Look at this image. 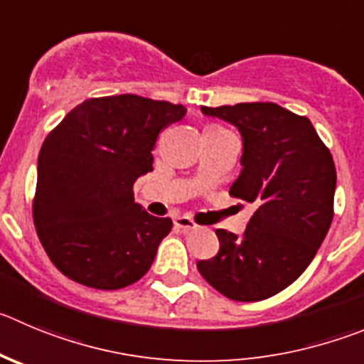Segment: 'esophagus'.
<instances>
[{"instance_id":"34e87169","label":"esophagus","mask_w":364,"mask_h":364,"mask_svg":"<svg viewBox=\"0 0 364 364\" xmlns=\"http://www.w3.org/2000/svg\"><path fill=\"white\" fill-rule=\"evenodd\" d=\"M174 228L181 230V232H192V230H196V223H193V220L190 219V217H186V215L176 217Z\"/></svg>"}]
</instances>
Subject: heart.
I'll return each instance as SVG.
<instances>
[{
  "label": "heart",
  "instance_id": "obj_1",
  "mask_svg": "<svg viewBox=\"0 0 364 364\" xmlns=\"http://www.w3.org/2000/svg\"><path fill=\"white\" fill-rule=\"evenodd\" d=\"M223 131H226V129L220 127V125H215V124H208L205 127V136L206 134H217V132H223Z\"/></svg>",
  "mask_w": 364,
  "mask_h": 364
}]
</instances>
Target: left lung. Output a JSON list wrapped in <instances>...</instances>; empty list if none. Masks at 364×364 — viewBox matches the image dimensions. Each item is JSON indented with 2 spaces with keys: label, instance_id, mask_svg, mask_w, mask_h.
Returning a JSON list of instances; mask_svg holds the SVG:
<instances>
[{
  "label": "left lung",
  "instance_id": "8db88e82",
  "mask_svg": "<svg viewBox=\"0 0 364 364\" xmlns=\"http://www.w3.org/2000/svg\"><path fill=\"white\" fill-rule=\"evenodd\" d=\"M242 136L230 196L253 203L242 237L217 230L219 253L198 269L230 300L259 301L293 284L312 262L334 217L336 166L307 117L273 102L201 107Z\"/></svg>",
  "mask_w": 364,
  "mask_h": 364
}]
</instances>
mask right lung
<instances>
[{
	"mask_svg": "<svg viewBox=\"0 0 364 364\" xmlns=\"http://www.w3.org/2000/svg\"><path fill=\"white\" fill-rule=\"evenodd\" d=\"M181 104L138 95L90 98L46 136L32 213L53 266L77 284L113 291L140 280L172 230L134 203L132 185L152 171V149Z\"/></svg>",
	"mask_w": 364,
	"mask_h": 364,
	"instance_id": "obj_1",
	"label": "right lung"
}]
</instances>
